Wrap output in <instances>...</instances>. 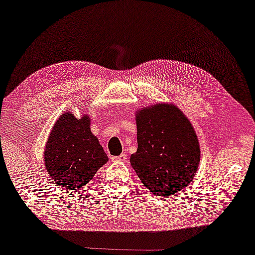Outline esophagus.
<instances>
[{"label": "esophagus", "mask_w": 255, "mask_h": 255, "mask_svg": "<svg viewBox=\"0 0 255 255\" xmlns=\"http://www.w3.org/2000/svg\"><path fill=\"white\" fill-rule=\"evenodd\" d=\"M113 159L116 161H126L127 160V155H126V153H122V154L118 155V157H114Z\"/></svg>", "instance_id": "esophagus-1"}]
</instances>
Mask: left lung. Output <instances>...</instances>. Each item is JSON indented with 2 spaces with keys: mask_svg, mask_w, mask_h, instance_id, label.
<instances>
[{
  "mask_svg": "<svg viewBox=\"0 0 255 255\" xmlns=\"http://www.w3.org/2000/svg\"><path fill=\"white\" fill-rule=\"evenodd\" d=\"M135 116L137 149L130 155V165L141 183L162 197L185 189L201 159L191 122L172 103L143 107Z\"/></svg>",
  "mask_w": 255,
  "mask_h": 255,
  "instance_id": "8db88e82",
  "label": "left lung"
}]
</instances>
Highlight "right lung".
<instances>
[{
  "label": "right lung",
  "instance_id": "right-lung-1",
  "mask_svg": "<svg viewBox=\"0 0 255 255\" xmlns=\"http://www.w3.org/2000/svg\"><path fill=\"white\" fill-rule=\"evenodd\" d=\"M90 118L61 114L46 141L44 159L48 176L60 188L78 190L108 161L100 141L91 133Z\"/></svg>",
  "mask_w": 255,
  "mask_h": 255
}]
</instances>
